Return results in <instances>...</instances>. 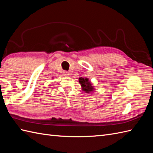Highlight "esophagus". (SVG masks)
Here are the masks:
<instances>
[{"label":"esophagus","mask_w":153,"mask_h":153,"mask_svg":"<svg viewBox=\"0 0 153 153\" xmlns=\"http://www.w3.org/2000/svg\"><path fill=\"white\" fill-rule=\"evenodd\" d=\"M63 74H64V76H69V73H68V71H64Z\"/></svg>","instance_id":"1"}]
</instances>
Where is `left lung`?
I'll return each mask as SVG.
<instances>
[{
    "label": "left lung",
    "mask_w": 153,
    "mask_h": 153,
    "mask_svg": "<svg viewBox=\"0 0 153 153\" xmlns=\"http://www.w3.org/2000/svg\"><path fill=\"white\" fill-rule=\"evenodd\" d=\"M79 82L81 84V86L82 87V90L84 91L85 93H90L94 90V87L89 81V79L87 77H79Z\"/></svg>",
    "instance_id": "8db88e82"
}]
</instances>
